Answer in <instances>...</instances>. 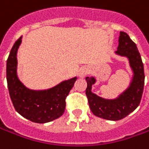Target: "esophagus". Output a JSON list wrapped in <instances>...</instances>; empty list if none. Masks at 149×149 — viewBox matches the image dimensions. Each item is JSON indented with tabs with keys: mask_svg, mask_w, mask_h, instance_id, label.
Masks as SVG:
<instances>
[{
	"mask_svg": "<svg viewBox=\"0 0 149 149\" xmlns=\"http://www.w3.org/2000/svg\"><path fill=\"white\" fill-rule=\"evenodd\" d=\"M88 71H89V69L87 68H81V69H80V71H79V77H84L85 75L88 73Z\"/></svg>",
	"mask_w": 149,
	"mask_h": 149,
	"instance_id": "1",
	"label": "esophagus"
}]
</instances>
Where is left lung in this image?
<instances>
[{
  "instance_id": "obj_1",
  "label": "left lung",
  "mask_w": 149,
  "mask_h": 149,
  "mask_svg": "<svg viewBox=\"0 0 149 149\" xmlns=\"http://www.w3.org/2000/svg\"><path fill=\"white\" fill-rule=\"evenodd\" d=\"M115 53L127 57L133 72L130 85L124 92L114 99H105L92 93V85L96 79L93 77L85 78L87 88L85 94L88 97L89 108L93 114L107 120H120L136 110L140 105L144 85V72L141 56L136 43L125 32H120L118 46Z\"/></svg>"
}]
</instances>
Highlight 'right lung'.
Here are the masks:
<instances>
[{"mask_svg":"<svg viewBox=\"0 0 149 149\" xmlns=\"http://www.w3.org/2000/svg\"><path fill=\"white\" fill-rule=\"evenodd\" d=\"M22 37L10 51L6 64V79L11 101L17 113L30 121L45 123L60 118L65 110V99L77 77L64 81L45 90H32L19 81L17 75V53Z\"/></svg>","mask_w":149,"mask_h":149,"instance_id":"add662e5","label":"right lung"}]
</instances>
